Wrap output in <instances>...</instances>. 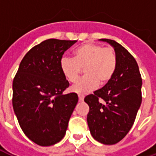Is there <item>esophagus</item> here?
<instances>
[{
	"instance_id": "1",
	"label": "esophagus",
	"mask_w": 156,
	"mask_h": 156,
	"mask_svg": "<svg viewBox=\"0 0 156 156\" xmlns=\"http://www.w3.org/2000/svg\"><path fill=\"white\" fill-rule=\"evenodd\" d=\"M78 98H79L80 101H83V99H84V95L78 94Z\"/></svg>"
}]
</instances>
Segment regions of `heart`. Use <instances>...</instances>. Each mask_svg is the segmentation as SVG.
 Returning <instances> with one entry per match:
<instances>
[{"instance_id": "heart-1", "label": "heart", "mask_w": 156, "mask_h": 156, "mask_svg": "<svg viewBox=\"0 0 156 156\" xmlns=\"http://www.w3.org/2000/svg\"><path fill=\"white\" fill-rule=\"evenodd\" d=\"M74 58L62 57L60 68L65 78L75 82L84 69L85 75L72 87L77 94H84L94 90L98 83L106 84L113 78L117 68V56L111 48L95 43H85L75 49Z\"/></svg>"}]
</instances>
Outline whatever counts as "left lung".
<instances>
[{
  "instance_id": "8db88e82",
  "label": "left lung",
  "mask_w": 156,
  "mask_h": 156,
  "mask_svg": "<svg viewBox=\"0 0 156 156\" xmlns=\"http://www.w3.org/2000/svg\"><path fill=\"white\" fill-rule=\"evenodd\" d=\"M100 41L114 48L117 68L109 82L85 97L89 106L87 121L94 140L115 144L125 137L134 124L142 101V78L135 59L123 46L110 39Z\"/></svg>"
}]
</instances>
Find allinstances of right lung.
Instances as JSON below:
<instances>
[{"instance_id": "right-lung-1", "label": "right lung", "mask_w": 156, "mask_h": 156, "mask_svg": "<svg viewBox=\"0 0 156 156\" xmlns=\"http://www.w3.org/2000/svg\"><path fill=\"white\" fill-rule=\"evenodd\" d=\"M77 41L48 39L24 56L13 83L12 105L22 131L41 146L64 137L78 101L77 94H63L69 83L60 68L66 50Z\"/></svg>"}]
</instances>
